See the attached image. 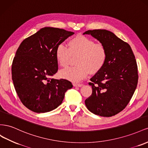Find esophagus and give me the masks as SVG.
I'll return each mask as SVG.
<instances>
[{"mask_svg": "<svg viewBox=\"0 0 148 148\" xmlns=\"http://www.w3.org/2000/svg\"><path fill=\"white\" fill-rule=\"evenodd\" d=\"M73 86L74 87H81L82 86V84H77V83H74L73 84Z\"/></svg>", "mask_w": 148, "mask_h": 148, "instance_id": "esophagus-1", "label": "esophagus"}]
</instances>
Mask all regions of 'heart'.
I'll use <instances>...</instances> for the list:
<instances>
[{
  "label": "heart",
  "instance_id": "heart-1",
  "mask_svg": "<svg viewBox=\"0 0 148 148\" xmlns=\"http://www.w3.org/2000/svg\"><path fill=\"white\" fill-rule=\"evenodd\" d=\"M69 48L63 44L57 46L55 56L60 66L69 65L72 56H79L77 66L60 71L62 78L73 82H79L89 74H95L102 69L107 61V53L105 46L84 35H77L71 39Z\"/></svg>",
  "mask_w": 148,
  "mask_h": 148
}]
</instances>
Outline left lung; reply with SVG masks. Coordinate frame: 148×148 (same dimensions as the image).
I'll return each instance as SVG.
<instances>
[{
    "label": "left lung",
    "mask_w": 148,
    "mask_h": 148,
    "mask_svg": "<svg viewBox=\"0 0 148 148\" xmlns=\"http://www.w3.org/2000/svg\"><path fill=\"white\" fill-rule=\"evenodd\" d=\"M107 50L103 68L91 79L92 95L85 100L87 109L95 115L109 117L126 107L136 90L138 66L130 46L106 29L88 30Z\"/></svg>",
    "instance_id": "obj_1"
}]
</instances>
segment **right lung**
<instances>
[{
    "instance_id": "1",
    "label": "right lung",
    "mask_w": 148,
    "mask_h": 148,
    "mask_svg": "<svg viewBox=\"0 0 148 148\" xmlns=\"http://www.w3.org/2000/svg\"><path fill=\"white\" fill-rule=\"evenodd\" d=\"M74 34L64 29L45 27L20 45L12 62V77L21 102L30 110L45 113L54 110L73 87L67 80L51 76L58 69L57 46Z\"/></svg>"
}]
</instances>
